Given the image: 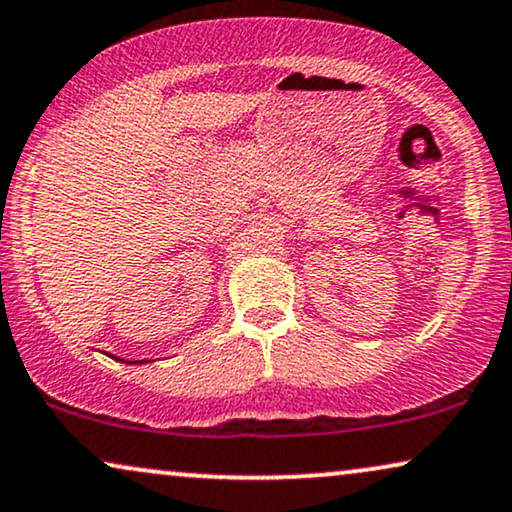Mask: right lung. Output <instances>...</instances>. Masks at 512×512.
Listing matches in <instances>:
<instances>
[{
  "label": "right lung",
  "mask_w": 512,
  "mask_h": 512,
  "mask_svg": "<svg viewBox=\"0 0 512 512\" xmlns=\"http://www.w3.org/2000/svg\"><path fill=\"white\" fill-rule=\"evenodd\" d=\"M115 360H117V357H115ZM119 362H124V360H119ZM129 364H136V362H129Z\"/></svg>",
  "instance_id": "1"
}]
</instances>
